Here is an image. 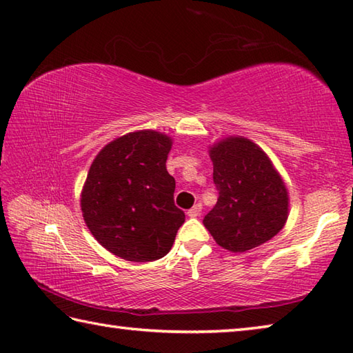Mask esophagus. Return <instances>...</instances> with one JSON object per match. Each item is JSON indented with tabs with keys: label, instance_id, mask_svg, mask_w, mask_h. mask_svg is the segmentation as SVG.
Here are the masks:
<instances>
[{
	"label": "esophagus",
	"instance_id": "34e87169",
	"mask_svg": "<svg viewBox=\"0 0 353 353\" xmlns=\"http://www.w3.org/2000/svg\"><path fill=\"white\" fill-rule=\"evenodd\" d=\"M201 211H202V203H196L193 208L188 210L187 214H188L190 217H197L199 214H201Z\"/></svg>",
	"mask_w": 353,
	"mask_h": 353
}]
</instances>
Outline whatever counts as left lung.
Listing matches in <instances>:
<instances>
[{"mask_svg":"<svg viewBox=\"0 0 353 353\" xmlns=\"http://www.w3.org/2000/svg\"><path fill=\"white\" fill-rule=\"evenodd\" d=\"M219 197L203 225L233 253L270 241L288 216V193L272 160L245 137H227L210 148Z\"/></svg>","mask_w":353,"mask_h":353,"instance_id":"8db88e82","label":"left lung"}]
</instances>
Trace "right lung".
I'll use <instances>...</instances> for the list:
<instances>
[{"label": "right lung", "instance_id": "1", "mask_svg": "<svg viewBox=\"0 0 353 353\" xmlns=\"http://www.w3.org/2000/svg\"><path fill=\"white\" fill-rule=\"evenodd\" d=\"M172 140L145 130L112 140L89 168L81 211L108 252L132 262L163 258L185 213L174 205L176 181L166 171Z\"/></svg>", "mask_w": 353, "mask_h": 353}]
</instances>
